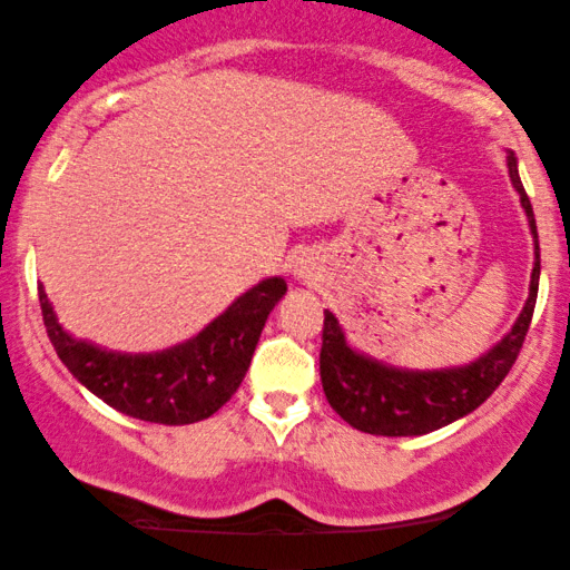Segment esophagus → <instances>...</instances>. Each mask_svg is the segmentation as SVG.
I'll return each instance as SVG.
<instances>
[{"label": "esophagus", "instance_id": "obj_1", "mask_svg": "<svg viewBox=\"0 0 570 570\" xmlns=\"http://www.w3.org/2000/svg\"><path fill=\"white\" fill-rule=\"evenodd\" d=\"M296 274H298V279H312V264H309V261H298Z\"/></svg>", "mask_w": 570, "mask_h": 570}]
</instances>
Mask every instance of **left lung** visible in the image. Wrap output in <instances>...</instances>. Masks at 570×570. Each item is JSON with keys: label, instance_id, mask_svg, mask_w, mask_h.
<instances>
[{"label": "left lung", "instance_id": "left-lung-1", "mask_svg": "<svg viewBox=\"0 0 570 570\" xmlns=\"http://www.w3.org/2000/svg\"><path fill=\"white\" fill-rule=\"evenodd\" d=\"M507 166L511 185L520 194V204L528 215L535 247L528 302L522 306L520 317L514 320L501 342L492 344L488 353L465 366L399 368L355 350L344 336V328L338 325L334 312L325 309L320 380H323L325 399L344 423L363 433H374V436H423V433L439 431L482 406L492 390L501 385L509 368L514 366L530 328L535 296H539L541 258L533 207L522 188L517 158L511 150L507 153Z\"/></svg>", "mask_w": 570, "mask_h": 570}]
</instances>
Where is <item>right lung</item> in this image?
<instances>
[{"instance_id": "obj_1", "label": "right lung", "mask_w": 570, "mask_h": 570, "mask_svg": "<svg viewBox=\"0 0 570 570\" xmlns=\"http://www.w3.org/2000/svg\"><path fill=\"white\" fill-rule=\"evenodd\" d=\"M37 291L50 342L82 387L145 423L190 425L213 417L242 385L268 312L287 285L283 277L261 279L199 334L158 353H118L75 338L56 317L45 287Z\"/></svg>"}]
</instances>
